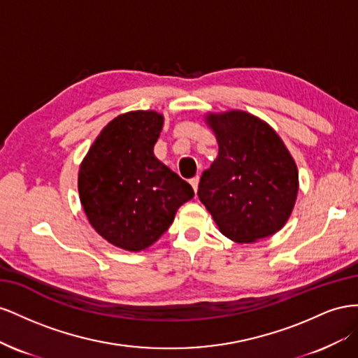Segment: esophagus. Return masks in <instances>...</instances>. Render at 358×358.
Masks as SVG:
<instances>
[{
	"label": "esophagus",
	"instance_id": "obj_1",
	"mask_svg": "<svg viewBox=\"0 0 358 358\" xmlns=\"http://www.w3.org/2000/svg\"><path fill=\"white\" fill-rule=\"evenodd\" d=\"M189 182H190V186L193 187V190H195V193H196V190H198V185H199V177H193Z\"/></svg>",
	"mask_w": 358,
	"mask_h": 358
}]
</instances>
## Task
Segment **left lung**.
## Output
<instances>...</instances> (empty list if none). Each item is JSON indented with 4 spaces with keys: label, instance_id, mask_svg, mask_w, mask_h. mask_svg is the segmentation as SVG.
<instances>
[{
    "label": "left lung",
    "instance_id": "1",
    "mask_svg": "<svg viewBox=\"0 0 358 358\" xmlns=\"http://www.w3.org/2000/svg\"><path fill=\"white\" fill-rule=\"evenodd\" d=\"M219 156L203 171L198 196L224 237L252 243L278 232L299 192L295 162L278 134L243 110L210 115Z\"/></svg>",
    "mask_w": 358,
    "mask_h": 358
}]
</instances>
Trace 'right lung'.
Instances as JSON below:
<instances>
[{"label":"right lung","instance_id":"right-lung-1","mask_svg":"<svg viewBox=\"0 0 358 358\" xmlns=\"http://www.w3.org/2000/svg\"><path fill=\"white\" fill-rule=\"evenodd\" d=\"M162 126L155 110L122 114L101 130L80 165V203L93 228L117 248L151 246L195 195L152 155Z\"/></svg>","mask_w":358,"mask_h":358}]
</instances>
